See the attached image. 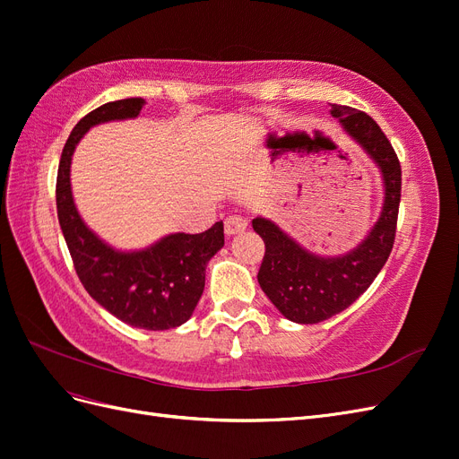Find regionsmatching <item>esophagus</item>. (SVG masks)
<instances>
[{"mask_svg": "<svg viewBox=\"0 0 459 459\" xmlns=\"http://www.w3.org/2000/svg\"><path fill=\"white\" fill-rule=\"evenodd\" d=\"M224 228H226V235L241 233L247 228V220L243 216H228L224 221Z\"/></svg>", "mask_w": 459, "mask_h": 459, "instance_id": "1", "label": "esophagus"}]
</instances>
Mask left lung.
<instances>
[{"instance_id": "left-lung-1", "label": "left lung", "mask_w": 459, "mask_h": 459, "mask_svg": "<svg viewBox=\"0 0 459 459\" xmlns=\"http://www.w3.org/2000/svg\"><path fill=\"white\" fill-rule=\"evenodd\" d=\"M331 115L362 145L381 169L383 211L368 238L354 251L337 258L316 256L285 235L273 221L255 218L264 253L258 283L266 297L295 324H319L342 312L364 295L385 266L396 238L402 170L386 135L369 115L346 105H331Z\"/></svg>"}]
</instances>
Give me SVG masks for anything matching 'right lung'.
<instances>
[{"mask_svg":"<svg viewBox=\"0 0 459 459\" xmlns=\"http://www.w3.org/2000/svg\"><path fill=\"white\" fill-rule=\"evenodd\" d=\"M142 97L110 101L82 118L68 135L57 172V216L82 285L93 300L132 327L164 331L186 324L204 289V270L224 247V221L203 233H172L145 251L120 253L82 221L71 191L76 143L91 126L140 115Z\"/></svg>","mask_w":459,"mask_h":459,"instance_id":"add662e5","label":"right lung"}]
</instances>
